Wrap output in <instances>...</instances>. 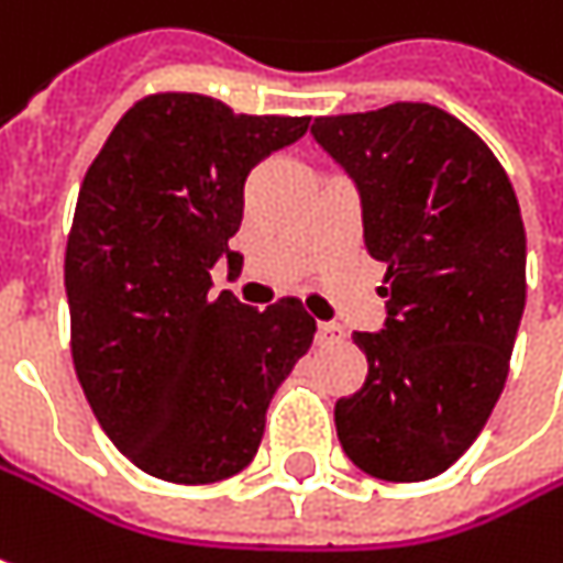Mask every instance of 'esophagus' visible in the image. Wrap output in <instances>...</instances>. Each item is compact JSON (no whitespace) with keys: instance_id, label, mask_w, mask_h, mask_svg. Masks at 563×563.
I'll list each match as a JSON object with an SVG mask.
<instances>
[{"instance_id":"esophagus-1","label":"esophagus","mask_w":563,"mask_h":563,"mask_svg":"<svg viewBox=\"0 0 563 563\" xmlns=\"http://www.w3.org/2000/svg\"><path fill=\"white\" fill-rule=\"evenodd\" d=\"M342 336V330L336 327V323H320L317 327V342L323 345V342H333V340H340Z\"/></svg>"}]
</instances>
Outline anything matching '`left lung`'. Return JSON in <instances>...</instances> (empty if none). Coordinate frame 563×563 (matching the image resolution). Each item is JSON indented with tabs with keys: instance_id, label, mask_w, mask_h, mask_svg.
I'll return each mask as SVG.
<instances>
[{
	"instance_id": "8db88e82",
	"label": "left lung",
	"mask_w": 563,
	"mask_h": 563,
	"mask_svg": "<svg viewBox=\"0 0 563 563\" xmlns=\"http://www.w3.org/2000/svg\"><path fill=\"white\" fill-rule=\"evenodd\" d=\"M355 179L365 246L387 265L382 333H355L365 384L336 400L355 467L413 484L462 459L500 397L526 307V227L500 159L426 101L313 118Z\"/></svg>"
}]
</instances>
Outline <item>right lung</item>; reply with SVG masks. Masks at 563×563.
<instances>
[{
  "mask_svg": "<svg viewBox=\"0 0 563 563\" xmlns=\"http://www.w3.org/2000/svg\"><path fill=\"white\" fill-rule=\"evenodd\" d=\"M307 124L153 92L82 179L63 262L76 378L118 452L159 481L214 484L253 462L272 394L313 342L298 298L211 295L214 262H243L227 240L246 176Z\"/></svg>",
  "mask_w": 563,
  "mask_h": 563,
  "instance_id": "add662e5",
  "label": "right lung"
}]
</instances>
